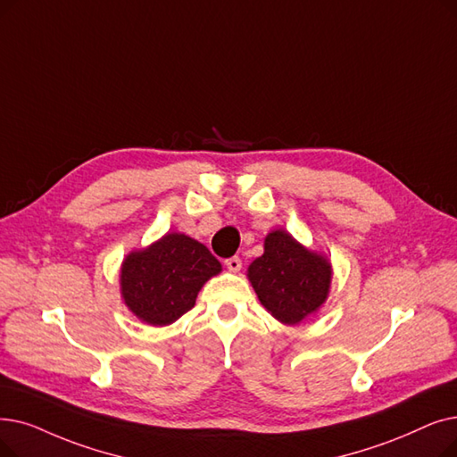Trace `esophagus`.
I'll list each match as a JSON object with an SVG mask.
<instances>
[{"label": "esophagus", "instance_id": "34e87169", "mask_svg": "<svg viewBox=\"0 0 457 457\" xmlns=\"http://www.w3.org/2000/svg\"><path fill=\"white\" fill-rule=\"evenodd\" d=\"M226 267H228V270L229 272H239L241 270V267H243V262H241V257H229V260H226Z\"/></svg>", "mask_w": 457, "mask_h": 457}]
</instances>
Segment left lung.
Returning a JSON list of instances; mask_svg holds the SVG:
<instances>
[{
  "instance_id": "8db88e82",
  "label": "left lung",
  "mask_w": 457,
  "mask_h": 457,
  "mask_svg": "<svg viewBox=\"0 0 457 457\" xmlns=\"http://www.w3.org/2000/svg\"><path fill=\"white\" fill-rule=\"evenodd\" d=\"M246 278L274 320L299 325L327 303L332 263L280 228L267 233L263 255L248 265Z\"/></svg>"
}]
</instances>
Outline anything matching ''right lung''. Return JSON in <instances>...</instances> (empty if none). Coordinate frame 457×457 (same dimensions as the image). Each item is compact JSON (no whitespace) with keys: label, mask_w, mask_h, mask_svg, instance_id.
Listing matches in <instances>:
<instances>
[{"label":"right lung","mask_w":457,"mask_h":457,"mask_svg":"<svg viewBox=\"0 0 457 457\" xmlns=\"http://www.w3.org/2000/svg\"><path fill=\"white\" fill-rule=\"evenodd\" d=\"M222 265L205 245L171 231L125 255L119 291L125 306L145 325L166 327L194 308L197 293Z\"/></svg>","instance_id":"1"}]
</instances>
